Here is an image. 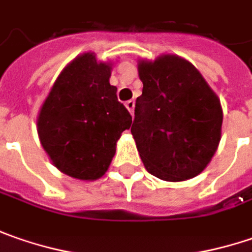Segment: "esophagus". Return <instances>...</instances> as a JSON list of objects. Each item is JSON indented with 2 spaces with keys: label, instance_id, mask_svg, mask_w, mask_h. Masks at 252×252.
<instances>
[{
  "label": "esophagus",
  "instance_id": "esophagus-1",
  "mask_svg": "<svg viewBox=\"0 0 252 252\" xmlns=\"http://www.w3.org/2000/svg\"><path fill=\"white\" fill-rule=\"evenodd\" d=\"M126 110L131 113V115H134V108H135V101L134 100H129V101H126Z\"/></svg>",
  "mask_w": 252,
  "mask_h": 252
}]
</instances>
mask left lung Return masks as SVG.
<instances>
[{
    "label": "left lung",
    "mask_w": 252,
    "mask_h": 252,
    "mask_svg": "<svg viewBox=\"0 0 252 252\" xmlns=\"http://www.w3.org/2000/svg\"><path fill=\"white\" fill-rule=\"evenodd\" d=\"M138 76L144 89L131 134L145 169L166 182L197 176L221 139L220 98L202 73L178 55L139 59Z\"/></svg>",
    "instance_id": "left-lung-1"
}]
</instances>
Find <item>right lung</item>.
Instances as JSON below:
<instances>
[{"label":"right lung","mask_w":252,"mask_h":252,"mask_svg":"<svg viewBox=\"0 0 252 252\" xmlns=\"http://www.w3.org/2000/svg\"><path fill=\"white\" fill-rule=\"evenodd\" d=\"M111 62L93 52L79 55L61 71L36 120L39 141L52 163L79 181L104 175L132 117L110 84Z\"/></svg>","instance_id":"right-lung-1"}]
</instances>
